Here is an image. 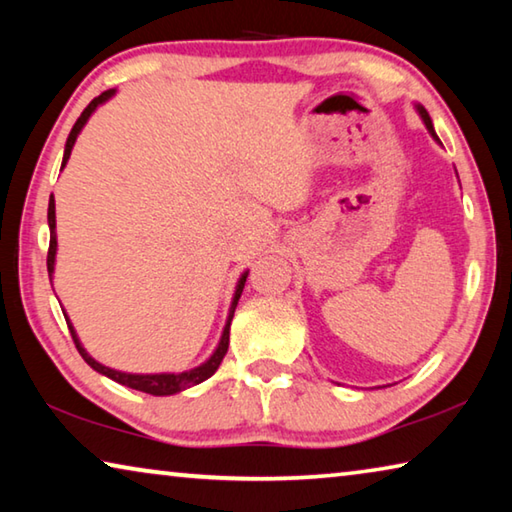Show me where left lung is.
<instances>
[{"label":"left lung","mask_w":512,"mask_h":512,"mask_svg":"<svg viewBox=\"0 0 512 512\" xmlns=\"http://www.w3.org/2000/svg\"><path fill=\"white\" fill-rule=\"evenodd\" d=\"M418 112H420V117H422V121H424V126H427V131L433 135V140L440 142V140H438V135H436V131H433V124H431V117H429V112L424 110L422 106H418Z\"/></svg>","instance_id":"left-lung-1"}]
</instances>
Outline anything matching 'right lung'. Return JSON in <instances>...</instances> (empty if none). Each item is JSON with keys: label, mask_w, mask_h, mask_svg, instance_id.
<instances>
[{"label": "right lung", "mask_w": 512, "mask_h": 512, "mask_svg": "<svg viewBox=\"0 0 512 512\" xmlns=\"http://www.w3.org/2000/svg\"><path fill=\"white\" fill-rule=\"evenodd\" d=\"M112 94H115V90L101 92L99 97H94V99L88 103V108H85V110L81 112V117L76 119V124H74V128H72V133H69L67 144H65L63 167H65L67 160H69V153H72V146H74V142H76V137H79L81 128L85 126V121H88L92 112L97 110V106H101L103 101H108V99L112 97ZM47 219H49V232H51V237H49V253H47V271H49V277H51V273H54V262H56V232H54V230H56V203H54V196L49 198ZM246 277H248V273H244V275L239 277L235 298H232L230 316H228V323H225V327H223L219 348L214 350L212 357L207 359V361L203 363V366H198V368H194V370H187V372H178V375H173V372H162V375H128V372H119V370H112V368H108V366H101L99 361H94V359L90 357V354L83 350L79 336H76L74 327H72V323H69L67 316H65V320H67L69 332H72V339H74V343H76V350H79V354L85 359V363H88V366H92L94 370L101 372V375L110 377L112 381H117V384H124V386H128V388H135V391H142V393H149V395H173V393L185 391V388H189V386L201 384V381H205V379H210V377L214 375V372H216V368L221 366L225 352H228V343H230V323H232V316H235V309H237V302H239V298H241V291H244ZM63 314H65V311H63Z\"/></svg>", "instance_id": "1"}]
</instances>
